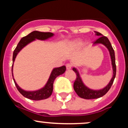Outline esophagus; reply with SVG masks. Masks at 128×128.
I'll list each match as a JSON object with an SVG mask.
<instances>
[{
    "mask_svg": "<svg viewBox=\"0 0 128 128\" xmlns=\"http://www.w3.org/2000/svg\"><path fill=\"white\" fill-rule=\"evenodd\" d=\"M66 66V68H67V70H70V69H71L72 67V64H70V63H67Z\"/></svg>",
    "mask_w": 128,
    "mask_h": 128,
    "instance_id": "34e87169",
    "label": "esophagus"
}]
</instances>
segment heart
I'll return each mask as SVG.
<instances>
[{
	"instance_id": "obj_1",
	"label": "heart",
	"mask_w": 128,
	"mask_h": 128,
	"mask_svg": "<svg viewBox=\"0 0 128 128\" xmlns=\"http://www.w3.org/2000/svg\"><path fill=\"white\" fill-rule=\"evenodd\" d=\"M76 45H78V46H79V44H80V42H76Z\"/></svg>"
}]
</instances>
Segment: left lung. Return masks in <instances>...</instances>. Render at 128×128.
<instances>
[{
    "mask_svg": "<svg viewBox=\"0 0 128 128\" xmlns=\"http://www.w3.org/2000/svg\"><path fill=\"white\" fill-rule=\"evenodd\" d=\"M96 33V36H99V38H98L96 41L93 42L94 44H96L101 43L105 45V46L108 48L109 50L110 56H111V61H112V66L113 68V76L112 79L110 80V83L106 86H105L104 88L100 90H92L87 88L84 84L81 79H80V76H79L78 72L75 68H73V70L74 72L76 74V80H74V84H73V88H74V91L80 98H83L86 99H93L99 98L100 97L105 94L107 92L109 91L110 88L112 86L113 82H114V79H115L116 74V65L115 61V54H114V50L113 49L112 46L111 44V42L108 39L106 36H102V34L99 33L98 32H95Z\"/></svg>",
    "mask_w": 128,
    "mask_h": 128,
    "instance_id": "obj_1",
    "label": "left lung"
}]
</instances>
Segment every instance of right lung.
<instances>
[{
	"label": "right lung",
	"instance_id": "add662e5",
	"mask_svg": "<svg viewBox=\"0 0 128 128\" xmlns=\"http://www.w3.org/2000/svg\"><path fill=\"white\" fill-rule=\"evenodd\" d=\"M54 36V34L52 32H39L35 30L30 32L29 34L28 35L24 37H23L20 40V41L17 44V47L14 50L13 52V56H12V61L14 62L15 58L17 56V54L20 52V50L22 48H24L26 45L29 44L32 41L35 40L36 39L41 40H44L48 39L49 38L51 37ZM66 70V67L65 66H63L62 67H58V68H54L52 70V73H51L50 76L49 80H48V82L46 85L44 86V87L42 88L39 90L36 91V92H26V91L23 90L20 88L17 84V83L15 82L14 78H13V80H14V83L17 87V90L18 92L23 95V96L28 99L34 100H40L48 99L52 94L53 92V86H54V82L55 80V78L58 77L60 74H62V73L65 72Z\"/></svg>",
	"mask_w": 128,
	"mask_h": 128
}]
</instances>
